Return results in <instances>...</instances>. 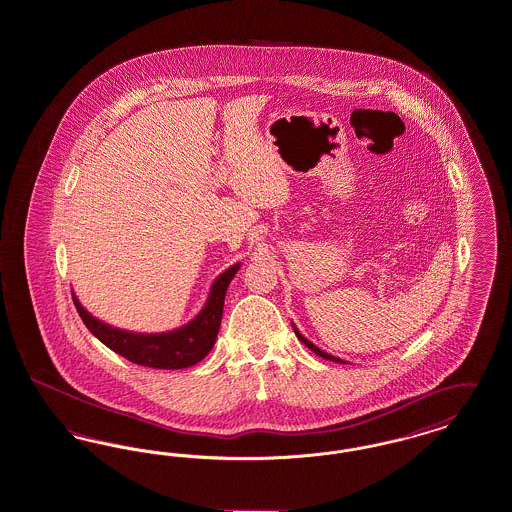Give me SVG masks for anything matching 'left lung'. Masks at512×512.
<instances>
[{"mask_svg": "<svg viewBox=\"0 0 512 512\" xmlns=\"http://www.w3.org/2000/svg\"><path fill=\"white\" fill-rule=\"evenodd\" d=\"M293 332H295V336L301 340V343H305L313 353H317L318 357H322V359H326V361H334V363H343V365H345V361L340 359V357H334V355H330V353H326V351L318 349L317 345H315L313 341H309L305 336H301V334H299V330L295 328V324H293Z\"/></svg>", "mask_w": 512, "mask_h": 512, "instance_id": "left-lung-1", "label": "left lung"}]
</instances>
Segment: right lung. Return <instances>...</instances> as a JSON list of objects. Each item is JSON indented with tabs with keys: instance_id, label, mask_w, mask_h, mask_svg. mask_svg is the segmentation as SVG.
Listing matches in <instances>:
<instances>
[{
	"instance_id": "add662e5",
	"label": "right lung",
	"mask_w": 512,
	"mask_h": 512,
	"mask_svg": "<svg viewBox=\"0 0 512 512\" xmlns=\"http://www.w3.org/2000/svg\"><path fill=\"white\" fill-rule=\"evenodd\" d=\"M240 270V265H232L224 270L219 278L213 282L209 299L201 313L182 328H176L163 334H138L128 332L115 326H109L96 317H92L76 299L73 293L74 307L86 328L105 343L109 349L119 353L124 359L136 365L149 366V368H188L197 365L207 353L213 349L217 334H219L220 320H222V307L224 295L228 284L232 282L234 274Z\"/></svg>"
}]
</instances>
